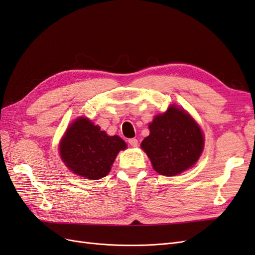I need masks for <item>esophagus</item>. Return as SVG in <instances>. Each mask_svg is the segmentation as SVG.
I'll return each instance as SVG.
<instances>
[{"mask_svg":"<svg viewBox=\"0 0 255 255\" xmlns=\"http://www.w3.org/2000/svg\"><path fill=\"white\" fill-rule=\"evenodd\" d=\"M128 143L132 146H137L138 145V140L136 139V138H130V139H128Z\"/></svg>","mask_w":255,"mask_h":255,"instance_id":"obj_1","label":"esophagus"}]
</instances>
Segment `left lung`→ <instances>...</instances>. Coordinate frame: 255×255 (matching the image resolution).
I'll return each mask as SVG.
<instances>
[{"mask_svg": "<svg viewBox=\"0 0 255 255\" xmlns=\"http://www.w3.org/2000/svg\"><path fill=\"white\" fill-rule=\"evenodd\" d=\"M150 135L141 148L151 159L154 170L172 176L192 167L203 150L204 138L196 121L183 110L170 106L155 116L149 125Z\"/></svg>", "mask_w": 255, "mask_h": 255, "instance_id": "left-lung-1", "label": "left lung"}]
</instances>
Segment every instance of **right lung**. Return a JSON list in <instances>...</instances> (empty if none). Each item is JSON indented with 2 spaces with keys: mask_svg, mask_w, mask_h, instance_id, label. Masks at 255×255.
Masks as SVG:
<instances>
[{
  "mask_svg": "<svg viewBox=\"0 0 255 255\" xmlns=\"http://www.w3.org/2000/svg\"><path fill=\"white\" fill-rule=\"evenodd\" d=\"M127 143L119 136H109L86 118L76 119L61 139V159L70 170L90 180L102 179Z\"/></svg>",
  "mask_w": 255,
  "mask_h": 255,
  "instance_id": "1",
  "label": "right lung"
}]
</instances>
